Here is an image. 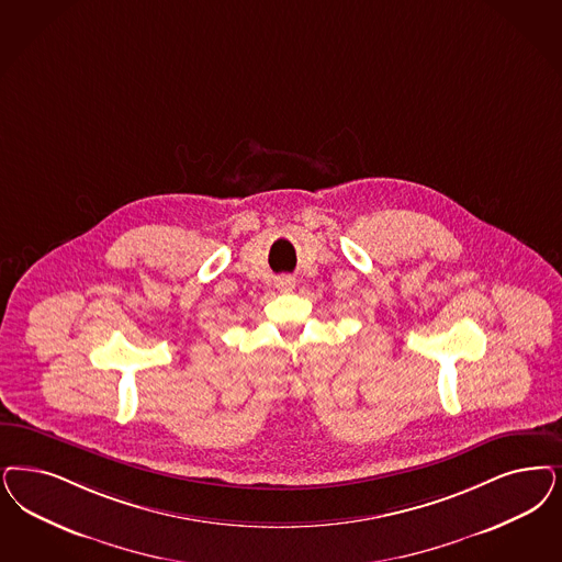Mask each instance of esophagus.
<instances>
[{"mask_svg": "<svg viewBox=\"0 0 562 562\" xmlns=\"http://www.w3.org/2000/svg\"><path fill=\"white\" fill-rule=\"evenodd\" d=\"M276 289L282 292H291L294 289V278H291V276L276 278Z\"/></svg>", "mask_w": 562, "mask_h": 562, "instance_id": "34e87169", "label": "esophagus"}]
</instances>
